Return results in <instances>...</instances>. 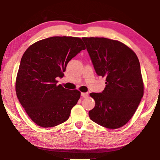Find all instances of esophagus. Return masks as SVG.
<instances>
[{
    "label": "esophagus",
    "instance_id": "1",
    "mask_svg": "<svg viewBox=\"0 0 160 160\" xmlns=\"http://www.w3.org/2000/svg\"><path fill=\"white\" fill-rule=\"evenodd\" d=\"M88 96H89L88 93H81V96H82V98H87Z\"/></svg>",
    "mask_w": 160,
    "mask_h": 160
}]
</instances>
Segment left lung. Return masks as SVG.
Instances as JSON below:
<instances>
[{
    "instance_id": "left-lung-1",
    "label": "left lung",
    "mask_w": 160,
    "mask_h": 160,
    "mask_svg": "<svg viewBox=\"0 0 160 160\" xmlns=\"http://www.w3.org/2000/svg\"><path fill=\"white\" fill-rule=\"evenodd\" d=\"M98 76L106 78L102 93H91L96 105L90 119L102 127L116 129L131 120L144 95L140 64L135 53L118 40L82 38Z\"/></svg>"
}]
</instances>
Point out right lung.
<instances>
[{
	"label": "right lung",
	"instance_id": "1",
	"mask_svg": "<svg viewBox=\"0 0 160 160\" xmlns=\"http://www.w3.org/2000/svg\"><path fill=\"white\" fill-rule=\"evenodd\" d=\"M85 49L78 37L53 36L33 43L24 53L16 92L27 114L37 125L56 127L69 118L80 92L57 85L56 78H62L68 62Z\"/></svg>",
	"mask_w": 160,
	"mask_h": 160
}]
</instances>
